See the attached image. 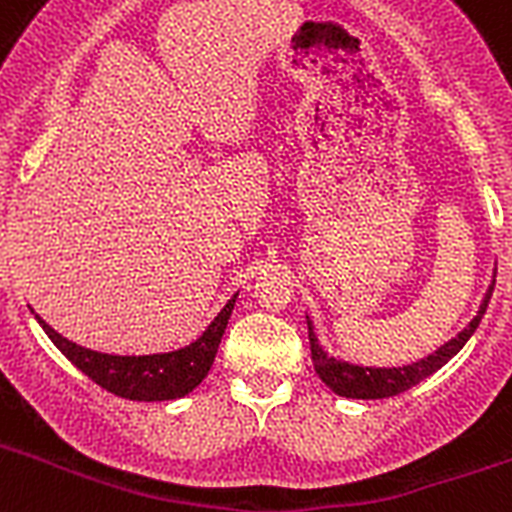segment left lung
<instances>
[{
  "label": "left lung",
  "instance_id": "8db88e82",
  "mask_svg": "<svg viewBox=\"0 0 512 512\" xmlns=\"http://www.w3.org/2000/svg\"><path fill=\"white\" fill-rule=\"evenodd\" d=\"M495 274L497 271H492V282L490 287H487L485 297H482V305H479L472 323L461 330L459 336H454L451 341L443 343L441 348H436L433 354L405 366H359L351 364V361L336 359V356H330L328 351L320 346L318 336H315V325L307 318V333H310V351L315 372H318V377L323 379L336 395L351 397V400H384V397H395L400 395V392L410 390V387H415L418 382H423L425 377L436 374L443 364H449V361L459 354L461 348H464V343L472 338V333L479 328V323H482V315H485L487 305H490L492 289H495Z\"/></svg>",
  "mask_w": 512,
  "mask_h": 512
}]
</instances>
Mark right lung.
<instances>
[{
    "label": "right lung",
    "instance_id": "add662e5",
    "mask_svg": "<svg viewBox=\"0 0 512 512\" xmlns=\"http://www.w3.org/2000/svg\"><path fill=\"white\" fill-rule=\"evenodd\" d=\"M235 297L238 295L230 297L228 305L217 312L215 320L207 325V330L197 341L184 348H176V351L148 356H117L92 351V348H84L69 338H63L40 315H35V318L43 325L45 336L56 343L58 351L99 387L117 397H125V400L161 402L189 395L207 377L212 361H215L220 338L228 328Z\"/></svg>",
    "mask_w": 512,
    "mask_h": 512
}]
</instances>
